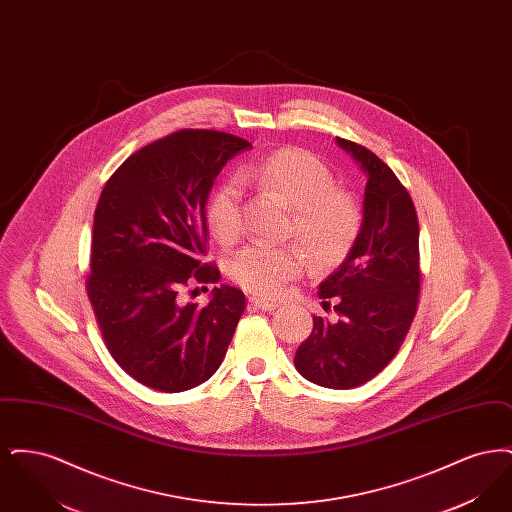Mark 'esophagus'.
Segmentation results:
<instances>
[{
    "label": "esophagus",
    "instance_id": "obj_1",
    "mask_svg": "<svg viewBox=\"0 0 512 512\" xmlns=\"http://www.w3.org/2000/svg\"><path fill=\"white\" fill-rule=\"evenodd\" d=\"M249 305L255 307V309H261V311H274V309H278V303L261 299V297H249Z\"/></svg>",
    "mask_w": 512,
    "mask_h": 512
}]
</instances>
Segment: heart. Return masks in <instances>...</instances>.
<instances>
[{"label":"heart","mask_w":512,"mask_h":512,"mask_svg":"<svg viewBox=\"0 0 512 512\" xmlns=\"http://www.w3.org/2000/svg\"><path fill=\"white\" fill-rule=\"evenodd\" d=\"M255 186L292 207L288 234L301 244L311 267L328 272L349 257L363 230V207L355 194L338 188L332 169L317 155L282 147L238 171ZM207 224L220 244H236L244 230L242 186L226 180L207 201ZM305 267L295 245H249L230 263L232 278L245 290L276 297Z\"/></svg>","instance_id":"obj_1"}]
</instances>
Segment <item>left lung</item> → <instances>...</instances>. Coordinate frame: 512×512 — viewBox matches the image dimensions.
Masks as SVG:
<instances>
[{
	"instance_id": "obj_1",
	"label": "left lung",
	"mask_w": 512,
	"mask_h": 512,
	"mask_svg": "<svg viewBox=\"0 0 512 512\" xmlns=\"http://www.w3.org/2000/svg\"><path fill=\"white\" fill-rule=\"evenodd\" d=\"M366 172L363 230L340 268L320 286L324 309L295 351V368L309 382L351 390L382 372L405 340L418 305V217L413 199L370 149L336 138Z\"/></svg>"
}]
</instances>
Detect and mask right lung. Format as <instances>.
<instances>
[{"label":"right lung","instance_id":"obj_1","mask_svg":"<svg viewBox=\"0 0 512 512\" xmlns=\"http://www.w3.org/2000/svg\"><path fill=\"white\" fill-rule=\"evenodd\" d=\"M249 147L226 132L184 128L132 153L99 195L86 290L109 353L151 390L207 382L244 315L238 288L215 286L205 307L180 292L220 280L201 261L205 205L222 167Z\"/></svg>","mask_w":512,"mask_h":512}]
</instances>
